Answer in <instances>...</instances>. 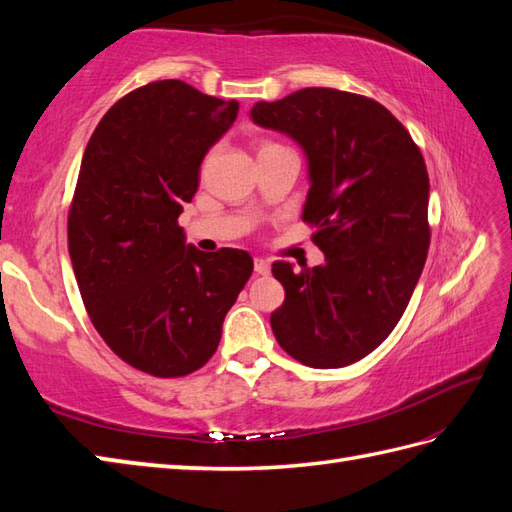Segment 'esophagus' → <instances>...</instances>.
<instances>
[{
    "mask_svg": "<svg viewBox=\"0 0 512 512\" xmlns=\"http://www.w3.org/2000/svg\"><path fill=\"white\" fill-rule=\"evenodd\" d=\"M255 273L257 275H268L270 273V264L262 257H255Z\"/></svg>",
    "mask_w": 512,
    "mask_h": 512,
    "instance_id": "1",
    "label": "esophagus"
}]
</instances>
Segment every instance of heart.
<instances>
[{
    "mask_svg": "<svg viewBox=\"0 0 512 512\" xmlns=\"http://www.w3.org/2000/svg\"><path fill=\"white\" fill-rule=\"evenodd\" d=\"M268 147H279V143H270V140H266V143H262V147H259V151L268 149Z\"/></svg>",
    "mask_w": 512,
    "mask_h": 512,
    "instance_id": "heart-1",
    "label": "heart"
}]
</instances>
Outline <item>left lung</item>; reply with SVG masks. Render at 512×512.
I'll return each instance as SVG.
<instances>
[{"mask_svg":"<svg viewBox=\"0 0 512 512\" xmlns=\"http://www.w3.org/2000/svg\"><path fill=\"white\" fill-rule=\"evenodd\" d=\"M253 121L292 136L310 165L303 222L325 264H273L286 299L270 314L277 343L299 363L345 367L396 328L427 262L429 173L411 134L361 94L306 88L259 101Z\"/></svg>","mask_w":512,"mask_h":512,"instance_id":"1","label":"left lung"}]
</instances>
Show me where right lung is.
<instances>
[{
	"mask_svg": "<svg viewBox=\"0 0 512 512\" xmlns=\"http://www.w3.org/2000/svg\"><path fill=\"white\" fill-rule=\"evenodd\" d=\"M237 110L184 81H154L118 99L85 147L68 211L76 284L107 347L149 376L209 363L253 273L246 250L202 253L178 224Z\"/></svg>",
	"mask_w": 512,
	"mask_h": 512,
	"instance_id": "1",
	"label": "right lung"
}]
</instances>
